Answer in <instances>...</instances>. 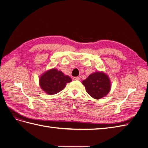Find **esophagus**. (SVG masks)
Instances as JSON below:
<instances>
[{"instance_id": "obj_1", "label": "esophagus", "mask_w": 148, "mask_h": 148, "mask_svg": "<svg viewBox=\"0 0 148 148\" xmlns=\"http://www.w3.org/2000/svg\"><path fill=\"white\" fill-rule=\"evenodd\" d=\"M73 80H79L80 78L78 77H73Z\"/></svg>"}]
</instances>
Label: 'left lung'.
I'll use <instances>...</instances> for the list:
<instances>
[{"mask_svg":"<svg viewBox=\"0 0 148 148\" xmlns=\"http://www.w3.org/2000/svg\"><path fill=\"white\" fill-rule=\"evenodd\" d=\"M86 92L94 99H99L107 95L111 89L109 76L103 71H97L89 75L82 82Z\"/></svg>","mask_w":148,"mask_h":148,"instance_id":"obj_1","label":"left lung"}]
</instances>
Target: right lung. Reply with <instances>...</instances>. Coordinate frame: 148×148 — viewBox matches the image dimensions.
<instances>
[{"label":"right lung","mask_w":148,"mask_h":148,"mask_svg":"<svg viewBox=\"0 0 148 148\" xmlns=\"http://www.w3.org/2000/svg\"><path fill=\"white\" fill-rule=\"evenodd\" d=\"M39 81L42 90L47 95H52L63 90L66 84L71 82L72 79L62 71L52 69L40 76Z\"/></svg>","instance_id":"add662e5"}]
</instances>
